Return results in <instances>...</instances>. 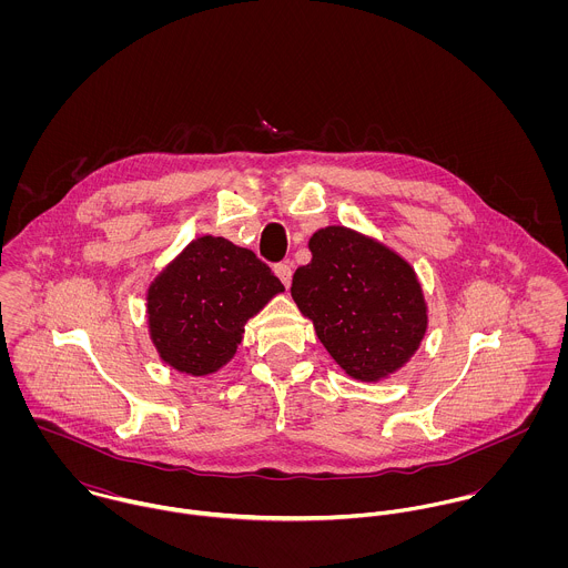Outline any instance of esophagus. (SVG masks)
I'll return each mask as SVG.
<instances>
[{"label":"esophagus","instance_id":"1","mask_svg":"<svg viewBox=\"0 0 568 568\" xmlns=\"http://www.w3.org/2000/svg\"><path fill=\"white\" fill-rule=\"evenodd\" d=\"M275 275L282 280L284 286H291V277H293V268L288 262H280L275 264Z\"/></svg>","mask_w":568,"mask_h":568}]
</instances>
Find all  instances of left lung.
Listing matches in <instances>:
<instances>
[{"label": "left lung", "mask_w": 568, "mask_h": 568, "mask_svg": "<svg viewBox=\"0 0 568 568\" xmlns=\"http://www.w3.org/2000/svg\"><path fill=\"white\" fill-rule=\"evenodd\" d=\"M308 246L313 260L295 271L291 295L329 356L367 383L403 367L426 332L415 271L387 246L345 227L315 232Z\"/></svg>", "instance_id": "left-lung-1"}]
</instances>
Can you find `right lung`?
Here are the masks:
<instances>
[{"mask_svg": "<svg viewBox=\"0 0 568 568\" xmlns=\"http://www.w3.org/2000/svg\"><path fill=\"white\" fill-rule=\"evenodd\" d=\"M282 291L253 251L203 236L187 244L149 291L153 343L174 369L212 374L236 354L246 320Z\"/></svg>", "mask_w": 568, "mask_h": 568, "instance_id": "1", "label": "right lung"}]
</instances>
